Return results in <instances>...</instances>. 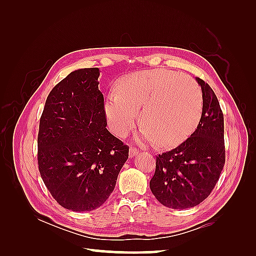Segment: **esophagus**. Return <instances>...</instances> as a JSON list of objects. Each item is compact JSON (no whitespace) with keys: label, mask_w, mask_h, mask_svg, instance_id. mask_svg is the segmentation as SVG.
<instances>
[{"label":"esophagus","mask_w":256,"mask_h":256,"mask_svg":"<svg viewBox=\"0 0 256 256\" xmlns=\"http://www.w3.org/2000/svg\"><path fill=\"white\" fill-rule=\"evenodd\" d=\"M138 148H136V147H130V150H129V157H134L136 154H138Z\"/></svg>","instance_id":"1"}]
</instances>
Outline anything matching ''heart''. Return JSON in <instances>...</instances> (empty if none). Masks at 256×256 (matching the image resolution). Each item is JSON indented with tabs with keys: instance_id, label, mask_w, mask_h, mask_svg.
<instances>
[{
	"instance_id": "1",
	"label": "heart",
	"mask_w": 256,
	"mask_h": 256,
	"mask_svg": "<svg viewBox=\"0 0 256 256\" xmlns=\"http://www.w3.org/2000/svg\"><path fill=\"white\" fill-rule=\"evenodd\" d=\"M118 92L108 94L104 113L111 130L126 136L138 122L141 136L160 147L184 141L202 118L203 95L191 76L171 69L154 68L124 76L116 82Z\"/></svg>"
}]
</instances>
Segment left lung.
<instances>
[{"instance_id":"8db88e82","label":"left lung","mask_w":256,"mask_h":256,"mask_svg":"<svg viewBox=\"0 0 256 256\" xmlns=\"http://www.w3.org/2000/svg\"><path fill=\"white\" fill-rule=\"evenodd\" d=\"M202 118L187 140L156 157L150 187L168 208L186 209L202 203L210 194L226 164L224 120L218 98L202 79Z\"/></svg>"}]
</instances>
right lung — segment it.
<instances>
[{"instance_id":"right-lung-1","label":"right lung","mask_w":256,"mask_h":256,"mask_svg":"<svg viewBox=\"0 0 256 256\" xmlns=\"http://www.w3.org/2000/svg\"><path fill=\"white\" fill-rule=\"evenodd\" d=\"M98 68L69 74L46 100L38 131V168L53 198L72 212L102 206L115 188L129 147L106 128Z\"/></svg>"}]
</instances>
